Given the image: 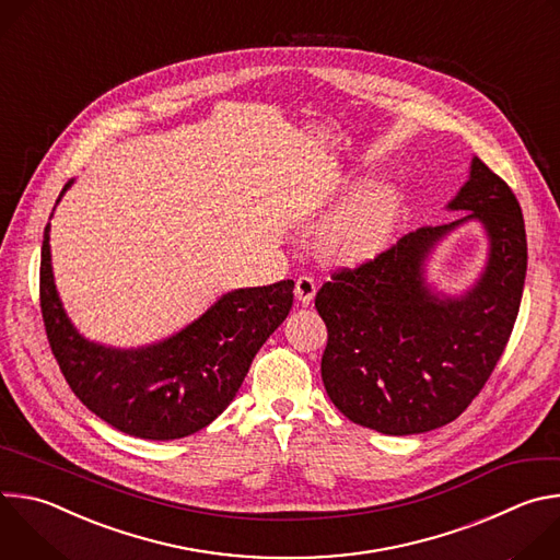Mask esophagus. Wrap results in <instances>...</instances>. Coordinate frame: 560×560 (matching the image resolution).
I'll return each instance as SVG.
<instances>
[{"mask_svg": "<svg viewBox=\"0 0 560 560\" xmlns=\"http://www.w3.org/2000/svg\"><path fill=\"white\" fill-rule=\"evenodd\" d=\"M316 294V281L307 275H301L296 281H294V296L303 303V305H310L312 299Z\"/></svg>", "mask_w": 560, "mask_h": 560, "instance_id": "esophagus-1", "label": "esophagus"}]
</instances>
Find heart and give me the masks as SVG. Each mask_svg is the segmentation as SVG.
Segmentation results:
<instances>
[{"mask_svg": "<svg viewBox=\"0 0 560 560\" xmlns=\"http://www.w3.org/2000/svg\"><path fill=\"white\" fill-rule=\"evenodd\" d=\"M398 197L387 186L365 188L326 230L324 253L341 264L374 257L394 228Z\"/></svg>", "mask_w": 560, "mask_h": 560, "instance_id": "obj_1", "label": "heart"}]
</instances>
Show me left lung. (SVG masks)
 I'll use <instances>...</instances> for the list:
<instances>
[{"instance_id":"8db88e82","label":"left lung","mask_w":560,"mask_h":560,"mask_svg":"<svg viewBox=\"0 0 560 560\" xmlns=\"http://www.w3.org/2000/svg\"><path fill=\"white\" fill-rule=\"evenodd\" d=\"M447 208L467 214L332 272L314 299L328 328L322 376L330 401L381 434H421L463 415L497 368L521 307L527 238L512 188L474 156ZM465 220L485 223L489 266L465 295L439 298L424 283V259Z\"/></svg>"}]
</instances>
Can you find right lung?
<instances>
[{"mask_svg":"<svg viewBox=\"0 0 560 560\" xmlns=\"http://www.w3.org/2000/svg\"><path fill=\"white\" fill-rule=\"evenodd\" d=\"M48 230L50 223L42 244L39 303L50 350L79 401L130 436L173 441L210 425L230 406L255 354L292 307V279L242 288L154 346L104 348L79 335L61 307Z\"/></svg>","mask_w":560,"mask_h":560,"instance_id":"add662e5","label":"right lung"}]
</instances>
